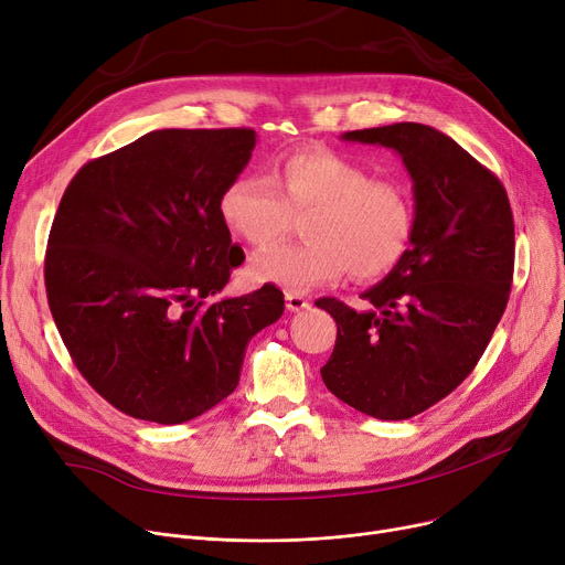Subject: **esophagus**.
Masks as SVG:
<instances>
[{
  "instance_id": "34e87169",
  "label": "esophagus",
  "mask_w": 565,
  "mask_h": 565,
  "mask_svg": "<svg viewBox=\"0 0 565 565\" xmlns=\"http://www.w3.org/2000/svg\"><path fill=\"white\" fill-rule=\"evenodd\" d=\"M311 307V300L305 292H286V309L288 311H305Z\"/></svg>"
}]
</instances>
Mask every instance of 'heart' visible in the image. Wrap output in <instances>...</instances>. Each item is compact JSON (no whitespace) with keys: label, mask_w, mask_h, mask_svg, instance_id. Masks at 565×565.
<instances>
[{"label":"heart","mask_w":565,"mask_h":565,"mask_svg":"<svg viewBox=\"0 0 565 565\" xmlns=\"http://www.w3.org/2000/svg\"><path fill=\"white\" fill-rule=\"evenodd\" d=\"M309 213L307 243L258 254L256 281L307 290L339 279L390 275L414 235V199L396 178L371 171L330 148H295L273 160L270 178L235 175L220 196L224 224L252 247H270L288 233L292 215Z\"/></svg>","instance_id":"b5f03b06"}]
</instances>
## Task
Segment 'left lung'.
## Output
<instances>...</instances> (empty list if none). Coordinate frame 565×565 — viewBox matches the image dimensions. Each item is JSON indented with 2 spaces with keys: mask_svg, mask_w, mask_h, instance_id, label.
<instances>
[{
  "mask_svg": "<svg viewBox=\"0 0 565 565\" xmlns=\"http://www.w3.org/2000/svg\"><path fill=\"white\" fill-rule=\"evenodd\" d=\"M343 139L403 158L414 183V235L405 258L362 292L371 309L316 302L337 320L320 375L350 407L401 422L449 396L486 352L513 284V213L499 178L430 126L394 124Z\"/></svg>",
  "mask_w": 565,
  "mask_h": 565,
  "instance_id": "8db88e82",
  "label": "left lung"
}]
</instances>
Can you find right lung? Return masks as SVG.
<instances>
[{
  "mask_svg": "<svg viewBox=\"0 0 565 565\" xmlns=\"http://www.w3.org/2000/svg\"><path fill=\"white\" fill-rule=\"evenodd\" d=\"M252 128L153 130L86 162L45 252V290L77 371L128 417L183 424L224 401L245 348L284 313L273 284L205 302L245 260L220 215Z\"/></svg>",
  "mask_w": 565,
  "mask_h": 565,
  "instance_id": "add662e5",
  "label": "right lung"
}]
</instances>
